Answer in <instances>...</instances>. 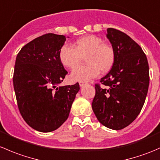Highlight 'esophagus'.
<instances>
[{
    "mask_svg": "<svg viewBox=\"0 0 160 160\" xmlns=\"http://www.w3.org/2000/svg\"><path fill=\"white\" fill-rule=\"evenodd\" d=\"M79 83H80V87H83L85 84H86V83H85V82H82V81H80Z\"/></svg>",
    "mask_w": 160,
    "mask_h": 160,
    "instance_id": "esophagus-1",
    "label": "esophagus"
}]
</instances>
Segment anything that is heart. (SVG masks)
Masks as SVG:
<instances>
[{"instance_id":"heart-1","label":"heart","mask_w":160,"mask_h":160,"mask_svg":"<svg viewBox=\"0 0 160 160\" xmlns=\"http://www.w3.org/2000/svg\"><path fill=\"white\" fill-rule=\"evenodd\" d=\"M59 58L61 63L69 69L75 68L85 58L88 64L74 69L70 77L75 81L86 82L98 77L101 70L108 72L114 66L115 52L102 38L88 35L78 38L74 42V48L69 45L62 46Z\"/></svg>"}]
</instances>
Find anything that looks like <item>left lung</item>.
<instances>
[{
	"mask_svg": "<svg viewBox=\"0 0 160 160\" xmlns=\"http://www.w3.org/2000/svg\"><path fill=\"white\" fill-rule=\"evenodd\" d=\"M107 38L115 52L108 73L95 84L92 109L107 128L120 130L129 125L144 105L149 84V64L142 48L121 31L109 28Z\"/></svg>",
	"mask_w": 160,
	"mask_h": 160,
	"instance_id": "8db88e82",
	"label": "left lung"
}]
</instances>
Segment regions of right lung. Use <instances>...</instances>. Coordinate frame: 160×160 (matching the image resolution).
Instances as JSON below:
<instances>
[{"mask_svg": "<svg viewBox=\"0 0 160 160\" xmlns=\"http://www.w3.org/2000/svg\"><path fill=\"white\" fill-rule=\"evenodd\" d=\"M66 36L48 33L35 38L17 55L13 83L18 107L35 130L49 132L68 118L79 83L57 87L68 72L59 58Z\"/></svg>", "mask_w": 160, "mask_h": 160, "instance_id": "obj_1", "label": "right lung"}]
</instances>
